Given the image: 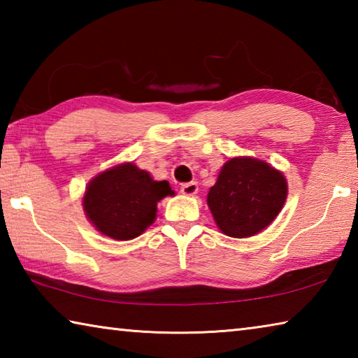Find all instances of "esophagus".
Returning <instances> with one entry per match:
<instances>
[{"label": "esophagus", "instance_id": "obj_1", "mask_svg": "<svg viewBox=\"0 0 358 358\" xmlns=\"http://www.w3.org/2000/svg\"><path fill=\"white\" fill-rule=\"evenodd\" d=\"M199 186L196 181H189V183H183L181 185V192L185 194V196H194V194L197 192Z\"/></svg>", "mask_w": 358, "mask_h": 358}]
</instances>
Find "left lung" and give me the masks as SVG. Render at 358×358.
Here are the masks:
<instances>
[{
    "instance_id": "1",
    "label": "left lung",
    "mask_w": 358,
    "mask_h": 358,
    "mask_svg": "<svg viewBox=\"0 0 358 358\" xmlns=\"http://www.w3.org/2000/svg\"><path fill=\"white\" fill-rule=\"evenodd\" d=\"M287 196L281 172L252 157H234L224 164L207 202L224 234L252 237L280 213Z\"/></svg>"
}]
</instances>
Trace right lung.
<instances>
[{
	"label": "right lung",
	"instance_id": "obj_1",
	"mask_svg": "<svg viewBox=\"0 0 358 358\" xmlns=\"http://www.w3.org/2000/svg\"><path fill=\"white\" fill-rule=\"evenodd\" d=\"M173 194L167 181H155L134 164H121L88 185L83 208L101 234L131 240L155 221L157 202Z\"/></svg>",
	"mask_w": 358,
	"mask_h": 358
}]
</instances>
